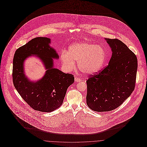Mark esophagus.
<instances>
[{
  "instance_id": "obj_1",
  "label": "esophagus",
  "mask_w": 147,
  "mask_h": 147,
  "mask_svg": "<svg viewBox=\"0 0 147 147\" xmlns=\"http://www.w3.org/2000/svg\"><path fill=\"white\" fill-rule=\"evenodd\" d=\"M75 81L76 82H80L82 81V80L79 78H78V77H75Z\"/></svg>"
}]
</instances>
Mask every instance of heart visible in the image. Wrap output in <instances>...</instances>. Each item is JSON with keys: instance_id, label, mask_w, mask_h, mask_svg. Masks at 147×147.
<instances>
[{"instance_id": "b5f03b06", "label": "heart", "mask_w": 147, "mask_h": 147, "mask_svg": "<svg viewBox=\"0 0 147 147\" xmlns=\"http://www.w3.org/2000/svg\"><path fill=\"white\" fill-rule=\"evenodd\" d=\"M60 58L64 68L67 71L75 68L76 61L82 72L92 75L101 68L106 59V53L101 46L81 42L70 46L68 53L62 51Z\"/></svg>"}]
</instances>
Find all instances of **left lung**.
<instances>
[{
  "mask_svg": "<svg viewBox=\"0 0 147 147\" xmlns=\"http://www.w3.org/2000/svg\"><path fill=\"white\" fill-rule=\"evenodd\" d=\"M112 50L109 64L86 80V104L92 110L109 111L122 105L135 89L136 55L118 39L105 38Z\"/></svg>",
  "mask_w": 147,
  "mask_h": 147,
  "instance_id": "1",
  "label": "left lung"
}]
</instances>
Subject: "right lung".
Returning a JSON list of instances; mask_svg holds the SVG:
<instances>
[{"instance_id": "1", "label": "right lung", "mask_w": 147, "mask_h": 147, "mask_svg": "<svg viewBox=\"0 0 147 147\" xmlns=\"http://www.w3.org/2000/svg\"><path fill=\"white\" fill-rule=\"evenodd\" d=\"M50 39L36 37L16 50L13 60V83L22 99L33 109L51 112L63 104L67 88L74 82V76L53 68V58L58 59L55 50L49 45ZM36 55L47 69L44 76L36 82L29 81L23 72V62Z\"/></svg>"}]
</instances>
